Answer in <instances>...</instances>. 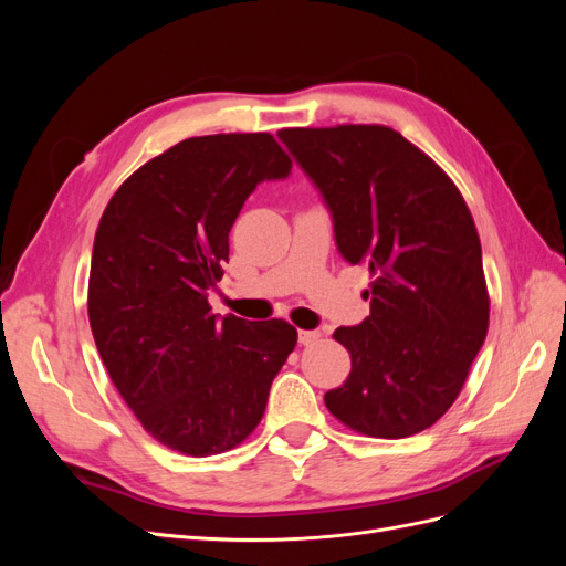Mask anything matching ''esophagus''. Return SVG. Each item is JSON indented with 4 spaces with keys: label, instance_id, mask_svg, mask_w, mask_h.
<instances>
[{
    "label": "esophagus",
    "instance_id": "obj_1",
    "mask_svg": "<svg viewBox=\"0 0 566 566\" xmlns=\"http://www.w3.org/2000/svg\"><path fill=\"white\" fill-rule=\"evenodd\" d=\"M321 337V333L318 331H300L297 333V339H300V345H314V342Z\"/></svg>",
    "mask_w": 566,
    "mask_h": 566
}]
</instances>
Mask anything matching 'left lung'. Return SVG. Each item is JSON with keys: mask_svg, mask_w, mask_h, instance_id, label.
Listing matches in <instances>:
<instances>
[{"mask_svg": "<svg viewBox=\"0 0 566 566\" xmlns=\"http://www.w3.org/2000/svg\"><path fill=\"white\" fill-rule=\"evenodd\" d=\"M279 139L318 188L339 254L373 273L370 316L333 333L352 373L325 391V406L368 437L418 434L451 408L489 331L468 205L434 160L389 127H295Z\"/></svg>", "mask_w": 566, "mask_h": 566, "instance_id": "obj_1", "label": "left lung"}]
</instances>
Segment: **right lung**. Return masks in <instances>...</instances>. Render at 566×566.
<instances>
[{
	"instance_id": "add662e5",
	"label": "right lung",
	"mask_w": 566,
	"mask_h": 566,
	"mask_svg": "<svg viewBox=\"0 0 566 566\" xmlns=\"http://www.w3.org/2000/svg\"><path fill=\"white\" fill-rule=\"evenodd\" d=\"M290 169L266 132L193 136L136 169L98 221L87 302L96 349L167 449L205 458L248 439L297 345L281 318L219 316L208 304L238 212L256 184Z\"/></svg>"
}]
</instances>
